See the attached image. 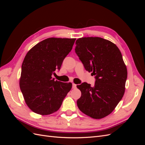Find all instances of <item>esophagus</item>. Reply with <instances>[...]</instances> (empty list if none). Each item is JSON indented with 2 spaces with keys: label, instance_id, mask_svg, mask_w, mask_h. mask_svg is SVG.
Returning <instances> with one entry per match:
<instances>
[{
  "label": "esophagus",
  "instance_id": "1",
  "mask_svg": "<svg viewBox=\"0 0 145 145\" xmlns=\"http://www.w3.org/2000/svg\"><path fill=\"white\" fill-rule=\"evenodd\" d=\"M76 87H77V85L75 84V83H72V88L75 89L76 88Z\"/></svg>",
  "mask_w": 145,
  "mask_h": 145
}]
</instances>
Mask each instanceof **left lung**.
Listing matches in <instances>:
<instances>
[{
	"label": "left lung",
	"mask_w": 145,
	"mask_h": 145,
	"mask_svg": "<svg viewBox=\"0 0 145 145\" xmlns=\"http://www.w3.org/2000/svg\"><path fill=\"white\" fill-rule=\"evenodd\" d=\"M76 52L84 67L95 76L93 87L86 82L77 85L81 97L78 109L94 119H101L114 110L125 91L126 66L118 48L111 41L98 37L78 39Z\"/></svg>",
	"instance_id": "left-lung-1"
}]
</instances>
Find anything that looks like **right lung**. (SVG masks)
Listing matches in <instances>:
<instances>
[{
    "instance_id": "add662e5",
    "label": "right lung",
    "mask_w": 145,
    "mask_h": 145,
    "mask_svg": "<svg viewBox=\"0 0 145 145\" xmlns=\"http://www.w3.org/2000/svg\"><path fill=\"white\" fill-rule=\"evenodd\" d=\"M76 39L51 37L34 46L22 65L19 85L26 104L38 114L50 115L59 110L71 83L54 80L52 76L60 70Z\"/></svg>"
}]
</instances>
